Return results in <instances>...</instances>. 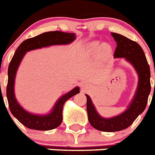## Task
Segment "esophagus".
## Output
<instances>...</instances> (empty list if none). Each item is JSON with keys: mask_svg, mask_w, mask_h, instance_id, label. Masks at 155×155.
I'll return each mask as SVG.
<instances>
[{"mask_svg": "<svg viewBox=\"0 0 155 155\" xmlns=\"http://www.w3.org/2000/svg\"><path fill=\"white\" fill-rule=\"evenodd\" d=\"M84 87V86H82V87Z\"/></svg>", "mask_w": 155, "mask_h": 155, "instance_id": "obj_1", "label": "esophagus"}]
</instances>
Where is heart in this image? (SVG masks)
Here are the masks:
<instances>
[{"label": "heart", "mask_w": 155, "mask_h": 155, "mask_svg": "<svg viewBox=\"0 0 155 155\" xmlns=\"http://www.w3.org/2000/svg\"><path fill=\"white\" fill-rule=\"evenodd\" d=\"M89 47L91 50H94V51L98 50V49H102V50L104 53H106V52H108L109 50V46L107 44H102V46H100L99 42H91V44H90Z\"/></svg>", "instance_id": "heart-1"}]
</instances>
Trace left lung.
Returning a JSON list of instances; mask_svg holds the SVG:
<instances>
[{
    "label": "left lung",
    "mask_w": 155,
    "mask_h": 155,
    "mask_svg": "<svg viewBox=\"0 0 155 155\" xmlns=\"http://www.w3.org/2000/svg\"><path fill=\"white\" fill-rule=\"evenodd\" d=\"M116 42L115 57H125L133 64L139 75L137 93L128 109L124 113L111 119H104L94 109L91 100L87 97V112L90 124L98 130L104 132H116L129 127L141 114L147 106V99L150 92V67L141 46L135 41L124 35L112 32Z\"/></svg>",
    "instance_id": "left-lung-1"
}]
</instances>
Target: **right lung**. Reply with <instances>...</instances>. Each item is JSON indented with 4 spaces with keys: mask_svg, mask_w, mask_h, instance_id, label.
Listing matches in <instances>:
<instances>
[{
    "mask_svg": "<svg viewBox=\"0 0 155 155\" xmlns=\"http://www.w3.org/2000/svg\"><path fill=\"white\" fill-rule=\"evenodd\" d=\"M75 39L74 33H68L54 31L44 32L37 36L25 40L18 47L11 61L8 70L7 98L11 113L21 124L27 128L37 130H50L61 125L63 120V107L67 100L80 92L79 87H76L72 91L64 94L58 100L53 111L46 116H36L26 112L16 101L14 94V84L15 74L21 59L27 51L35 49L52 46V45L68 44Z\"/></svg>",
    "mask_w": 155,
    "mask_h": 155,
    "instance_id": "obj_1",
    "label": "right lung"
}]
</instances>
